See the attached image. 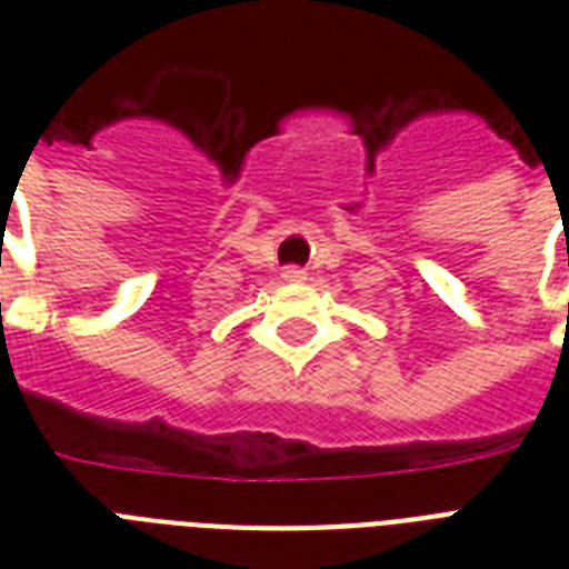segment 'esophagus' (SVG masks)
I'll list each match as a JSON object with an SVG mask.
<instances>
[{"label":"esophagus","instance_id":"esophagus-1","mask_svg":"<svg viewBox=\"0 0 569 569\" xmlns=\"http://www.w3.org/2000/svg\"><path fill=\"white\" fill-rule=\"evenodd\" d=\"M283 277H286V280H303V277H307V274H303L301 268L289 266V268H286V271H283Z\"/></svg>","mask_w":569,"mask_h":569}]
</instances>
